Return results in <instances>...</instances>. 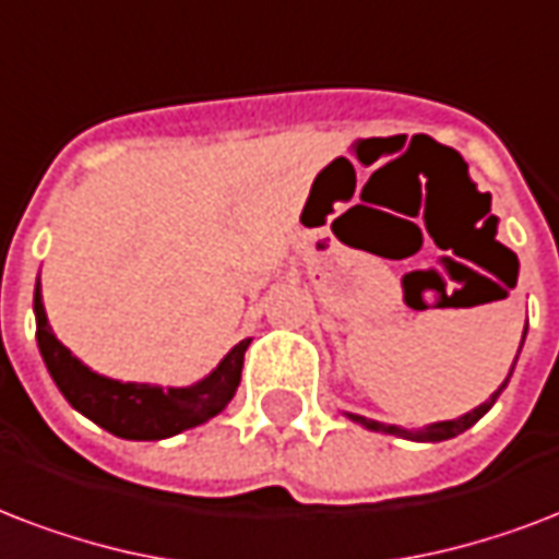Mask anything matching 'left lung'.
<instances>
[{"mask_svg":"<svg viewBox=\"0 0 559 559\" xmlns=\"http://www.w3.org/2000/svg\"><path fill=\"white\" fill-rule=\"evenodd\" d=\"M527 331V328H525ZM525 340V336H522ZM519 352H522V346H519ZM516 366V364H513ZM507 381H510V374H507ZM507 381L498 386L496 393L489 395L487 402L480 404V407H475V411H468L466 416H460V419H449V421H433V425H428L425 431H404V428H395V425H381V421H372L366 419V416H357V413H346L348 419L357 421V425H364V428H369V431H383V433H395V437H404V440H416V442H440V440H451V437H457V433H463L466 428H472L475 421L484 416V413L496 404V399L501 395V390L507 386Z\"/></svg>","mask_w":559,"mask_h":559,"instance_id":"8db88e82","label":"left lung"}]
</instances>
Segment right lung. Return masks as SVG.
Segmentation results:
<instances>
[{"instance_id": "obj_1", "label": "right lung", "mask_w": 559, "mask_h": 559, "mask_svg": "<svg viewBox=\"0 0 559 559\" xmlns=\"http://www.w3.org/2000/svg\"><path fill=\"white\" fill-rule=\"evenodd\" d=\"M34 317H37V346L43 364L58 383L63 399L122 440H166L195 428L223 413L240 386L242 355L251 340H242L223 357L207 378L193 386H152V383H122L93 372L52 334L43 310L40 281L34 287Z\"/></svg>"}]
</instances>
